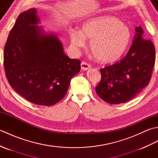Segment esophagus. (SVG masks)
<instances>
[{
    "label": "esophagus",
    "instance_id": "1",
    "mask_svg": "<svg viewBox=\"0 0 158 158\" xmlns=\"http://www.w3.org/2000/svg\"><path fill=\"white\" fill-rule=\"evenodd\" d=\"M81 69L83 70H88L91 66H90V65L88 63H87L85 62H82L81 63Z\"/></svg>",
    "mask_w": 158,
    "mask_h": 158
}]
</instances>
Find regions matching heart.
I'll use <instances>...</instances> for the list:
<instances>
[{
	"mask_svg": "<svg viewBox=\"0 0 158 158\" xmlns=\"http://www.w3.org/2000/svg\"><path fill=\"white\" fill-rule=\"evenodd\" d=\"M75 48H84L86 40H91L89 48L98 61L109 63L118 60L129 45L131 32L128 26L114 16L103 15L87 20L82 30L69 31Z\"/></svg>",
	"mask_w": 158,
	"mask_h": 158,
	"instance_id": "b5f03b06",
	"label": "heart"
}]
</instances>
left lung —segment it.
I'll return each mask as SVG.
<instances>
[{
  "instance_id": "obj_1",
  "label": "left lung",
  "mask_w": 158,
  "mask_h": 158,
  "mask_svg": "<svg viewBox=\"0 0 158 158\" xmlns=\"http://www.w3.org/2000/svg\"><path fill=\"white\" fill-rule=\"evenodd\" d=\"M135 31L126 56L113 65L100 69L101 80L96 87V92L109 104L129 101L148 85L152 78L155 47L152 41L144 39L140 26Z\"/></svg>"
}]
</instances>
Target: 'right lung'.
<instances>
[{
    "instance_id": "1",
    "label": "right lung",
    "mask_w": 158,
    "mask_h": 158,
    "mask_svg": "<svg viewBox=\"0 0 158 158\" xmlns=\"http://www.w3.org/2000/svg\"><path fill=\"white\" fill-rule=\"evenodd\" d=\"M36 13L30 9L17 19L5 46L4 67L15 92L36 105L52 106L66 95L81 61L64 53L58 36L35 26L39 22Z\"/></svg>"
}]
</instances>
